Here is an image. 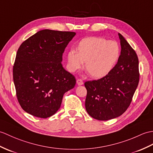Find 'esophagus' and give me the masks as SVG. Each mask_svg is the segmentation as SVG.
<instances>
[{"label": "esophagus", "mask_w": 153, "mask_h": 153, "mask_svg": "<svg viewBox=\"0 0 153 153\" xmlns=\"http://www.w3.org/2000/svg\"><path fill=\"white\" fill-rule=\"evenodd\" d=\"M77 84L78 85H82L83 84V81L82 79H77Z\"/></svg>", "instance_id": "34e87169"}]
</instances>
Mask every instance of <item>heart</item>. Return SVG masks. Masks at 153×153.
<instances>
[{
	"label": "heart",
	"instance_id": "1",
	"mask_svg": "<svg viewBox=\"0 0 153 153\" xmlns=\"http://www.w3.org/2000/svg\"><path fill=\"white\" fill-rule=\"evenodd\" d=\"M120 55V46L115 41L98 36L85 38L66 55L67 68L75 72L83 67L94 78L107 76L115 68Z\"/></svg>",
	"mask_w": 153,
	"mask_h": 153
}]
</instances>
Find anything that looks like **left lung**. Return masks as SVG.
Wrapping results in <instances>:
<instances>
[{
	"label": "left lung",
	"instance_id": "8db88e82",
	"mask_svg": "<svg viewBox=\"0 0 153 153\" xmlns=\"http://www.w3.org/2000/svg\"><path fill=\"white\" fill-rule=\"evenodd\" d=\"M121 51L115 68L107 76L85 83L87 94L85 108L100 120L121 115L129 107L140 80L139 60L136 51L119 33Z\"/></svg>",
	"mask_w": 153,
	"mask_h": 153
}]
</instances>
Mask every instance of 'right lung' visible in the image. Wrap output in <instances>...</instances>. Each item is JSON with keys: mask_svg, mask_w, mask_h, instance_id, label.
<instances>
[{"mask_svg": "<svg viewBox=\"0 0 153 153\" xmlns=\"http://www.w3.org/2000/svg\"><path fill=\"white\" fill-rule=\"evenodd\" d=\"M74 32L45 29L21 44L13 67L16 96L25 111L40 118L54 115L63 95L76 83L63 68L62 54Z\"/></svg>", "mask_w": 153, "mask_h": 153, "instance_id": "add662e5", "label": "right lung"}]
</instances>
